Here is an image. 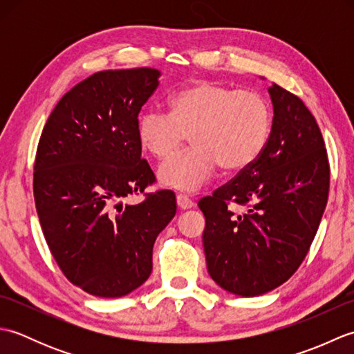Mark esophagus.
I'll list each match as a JSON object with an SVG mask.
<instances>
[{
	"instance_id": "1",
	"label": "esophagus",
	"mask_w": 354,
	"mask_h": 354,
	"mask_svg": "<svg viewBox=\"0 0 354 354\" xmlns=\"http://www.w3.org/2000/svg\"><path fill=\"white\" fill-rule=\"evenodd\" d=\"M176 204L181 209H190L194 207V202L189 196H185V194H178Z\"/></svg>"
}]
</instances>
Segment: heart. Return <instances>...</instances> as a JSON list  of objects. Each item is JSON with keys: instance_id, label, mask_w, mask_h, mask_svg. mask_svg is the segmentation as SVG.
Segmentation results:
<instances>
[{"instance_id": "b5f03b06", "label": "heart", "mask_w": 354, "mask_h": 354, "mask_svg": "<svg viewBox=\"0 0 354 354\" xmlns=\"http://www.w3.org/2000/svg\"><path fill=\"white\" fill-rule=\"evenodd\" d=\"M170 112L150 108L137 122L141 147L156 160H167L189 133L192 147L158 169V181L167 189L196 192L222 165L239 171L251 165L265 149L272 114L260 93L199 82L170 97Z\"/></svg>"}]
</instances>
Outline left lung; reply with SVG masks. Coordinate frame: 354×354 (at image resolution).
<instances>
[{"instance_id":"left-lung-1","label":"left lung","mask_w":354,"mask_h":354,"mask_svg":"<svg viewBox=\"0 0 354 354\" xmlns=\"http://www.w3.org/2000/svg\"><path fill=\"white\" fill-rule=\"evenodd\" d=\"M268 93L274 118L261 155L199 201L208 274L239 297L263 295L295 274L328 198L330 167L317 120L301 99L277 84ZM230 201L248 205V212L234 215Z\"/></svg>"}]
</instances>
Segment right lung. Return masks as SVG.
Returning <instances> with one entry per match:
<instances>
[{
    "mask_svg": "<svg viewBox=\"0 0 354 354\" xmlns=\"http://www.w3.org/2000/svg\"><path fill=\"white\" fill-rule=\"evenodd\" d=\"M160 77L153 68L93 74L59 100L37 146L33 192L44 237L65 277L94 297L138 289L152 274L158 234L176 214L171 192L123 204L155 179L141 160L137 122Z\"/></svg>",
    "mask_w": 354,
    "mask_h": 354,
    "instance_id": "1",
    "label": "right lung"
}]
</instances>
